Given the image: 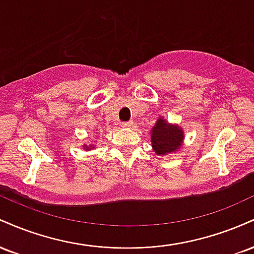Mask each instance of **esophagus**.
Wrapping results in <instances>:
<instances>
[{"instance_id":"34e87169","label":"esophagus","mask_w":254,"mask_h":254,"mask_svg":"<svg viewBox=\"0 0 254 254\" xmlns=\"http://www.w3.org/2000/svg\"><path fill=\"white\" fill-rule=\"evenodd\" d=\"M122 125H123L124 127H129L130 129V127H132V122H124V123H122Z\"/></svg>"}]
</instances>
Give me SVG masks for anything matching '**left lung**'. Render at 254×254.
Masks as SVG:
<instances>
[{
    "instance_id": "1",
    "label": "left lung",
    "mask_w": 254,
    "mask_h": 254,
    "mask_svg": "<svg viewBox=\"0 0 254 254\" xmlns=\"http://www.w3.org/2000/svg\"><path fill=\"white\" fill-rule=\"evenodd\" d=\"M153 150L157 155H167L182 147L184 131L179 125L170 124L164 118H159L150 132Z\"/></svg>"
}]
</instances>
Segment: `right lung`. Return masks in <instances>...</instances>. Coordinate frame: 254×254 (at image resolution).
<instances>
[{
  "instance_id": "right-lung-1",
  "label": "right lung",
  "mask_w": 254,
  "mask_h": 254,
  "mask_svg": "<svg viewBox=\"0 0 254 254\" xmlns=\"http://www.w3.org/2000/svg\"><path fill=\"white\" fill-rule=\"evenodd\" d=\"M84 149H87V150H90V149H92V148H94V147H88V145H84Z\"/></svg>"
}]
</instances>
